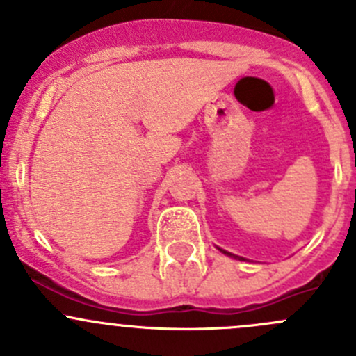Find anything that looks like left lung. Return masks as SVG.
<instances>
[{
  "label": "left lung",
  "instance_id": "left-lung-1",
  "mask_svg": "<svg viewBox=\"0 0 356 356\" xmlns=\"http://www.w3.org/2000/svg\"><path fill=\"white\" fill-rule=\"evenodd\" d=\"M218 250H221L222 254H225V255H228V257H233V259H236V260H247V259L240 257V255H234V254H232V252H226V250H222V248H219V247H218Z\"/></svg>",
  "mask_w": 356,
  "mask_h": 356
}]
</instances>
